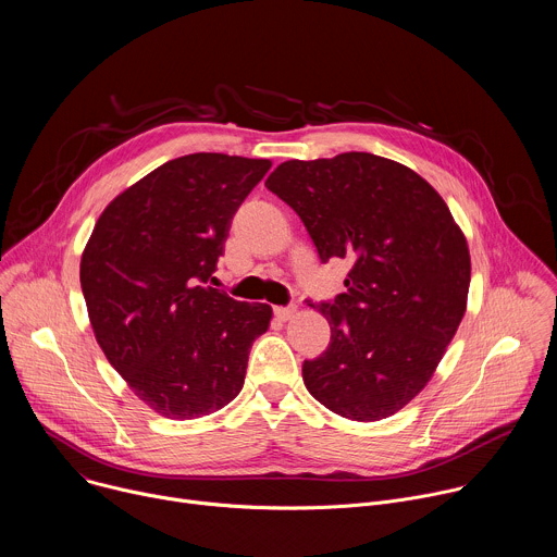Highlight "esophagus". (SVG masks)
<instances>
[{
    "label": "esophagus",
    "instance_id": "obj_1",
    "mask_svg": "<svg viewBox=\"0 0 557 557\" xmlns=\"http://www.w3.org/2000/svg\"><path fill=\"white\" fill-rule=\"evenodd\" d=\"M295 312H297V306H295V304H290V306H277V308H275L277 320H282V322L290 320V317H293Z\"/></svg>",
    "mask_w": 557,
    "mask_h": 557
}]
</instances>
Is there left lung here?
Here are the masks:
<instances>
[{"mask_svg":"<svg viewBox=\"0 0 557 557\" xmlns=\"http://www.w3.org/2000/svg\"><path fill=\"white\" fill-rule=\"evenodd\" d=\"M267 189L304 222L346 293L320 301L331 344L301 366L317 401L352 421L399 412L425 387L465 314L469 249L445 200L412 170L346 151L286 161Z\"/></svg>","mask_w":557,"mask_h":557,"instance_id":"obj_1","label":"left lung"}]
</instances>
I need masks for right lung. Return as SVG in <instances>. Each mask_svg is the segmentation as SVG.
<instances>
[{"mask_svg": "<svg viewBox=\"0 0 557 557\" xmlns=\"http://www.w3.org/2000/svg\"><path fill=\"white\" fill-rule=\"evenodd\" d=\"M269 170L264 158H176L116 196L90 235L82 290L97 342L138 399L168 419L231 404L269 329V304L209 286L235 211Z\"/></svg>", "mask_w": 557, "mask_h": 557, "instance_id": "obj_1", "label": "right lung"}]
</instances>
